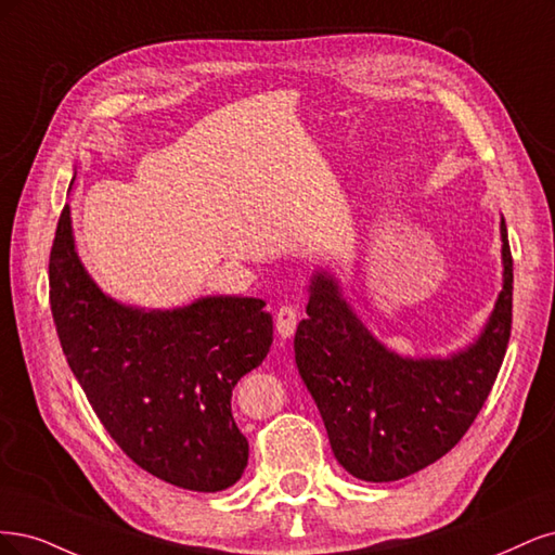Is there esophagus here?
<instances>
[{"label":"esophagus","mask_w":555,"mask_h":555,"mask_svg":"<svg viewBox=\"0 0 555 555\" xmlns=\"http://www.w3.org/2000/svg\"><path fill=\"white\" fill-rule=\"evenodd\" d=\"M297 330V311L293 307H281L276 311V332L281 338H291Z\"/></svg>","instance_id":"obj_1"}]
</instances>
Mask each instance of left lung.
Here are the masks:
<instances>
[{
    "instance_id": "1",
    "label": "left lung",
    "mask_w": 555,
    "mask_h": 555,
    "mask_svg": "<svg viewBox=\"0 0 555 555\" xmlns=\"http://www.w3.org/2000/svg\"><path fill=\"white\" fill-rule=\"evenodd\" d=\"M503 291L475 341L450 357H403L352 311L336 276L315 270L295 362L325 422L336 461L357 479L397 481L444 456L485 405L512 330L505 219Z\"/></svg>"
}]
</instances>
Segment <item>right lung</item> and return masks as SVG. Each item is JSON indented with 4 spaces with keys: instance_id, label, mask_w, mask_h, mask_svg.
Segmentation results:
<instances>
[{
    "instance_id": "obj_1",
    "label": "right lung",
    "mask_w": 555,
    "mask_h": 555,
    "mask_svg": "<svg viewBox=\"0 0 555 555\" xmlns=\"http://www.w3.org/2000/svg\"><path fill=\"white\" fill-rule=\"evenodd\" d=\"M264 301L207 295L138 309L105 295L78 258L64 205L50 251V309L66 362L105 431L133 463L180 489L235 485L248 442L232 389L272 346Z\"/></svg>"
}]
</instances>
